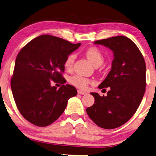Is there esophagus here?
I'll use <instances>...</instances> for the list:
<instances>
[{
  "mask_svg": "<svg viewBox=\"0 0 156 156\" xmlns=\"http://www.w3.org/2000/svg\"><path fill=\"white\" fill-rule=\"evenodd\" d=\"M77 92H78L79 94H80V95H86V92H84V91H83V90H79Z\"/></svg>",
  "mask_w": 156,
  "mask_h": 156,
  "instance_id": "1",
  "label": "esophagus"
}]
</instances>
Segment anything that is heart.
<instances>
[{"label":"heart","mask_w":156,"mask_h":156,"mask_svg":"<svg viewBox=\"0 0 156 156\" xmlns=\"http://www.w3.org/2000/svg\"><path fill=\"white\" fill-rule=\"evenodd\" d=\"M86 56L87 58L91 62L93 66H100L103 62L104 60V56L102 54V52L100 51L99 49L96 47H92L88 48V49L86 51ZM75 59V55L72 54H70L67 57L66 61H65L64 66L67 69H70L73 67L74 64V61ZM71 83L75 85L76 87L82 88L84 89L88 83H89L90 81L85 77L80 75H75L72 76L70 80Z\"/></svg>","instance_id":"heart-1"}]
</instances>
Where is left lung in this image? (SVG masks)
I'll list each match as a JSON object with an SVG mask.
<instances>
[{
  "mask_svg": "<svg viewBox=\"0 0 156 156\" xmlns=\"http://www.w3.org/2000/svg\"><path fill=\"white\" fill-rule=\"evenodd\" d=\"M109 48L113 52L111 70L98 86L109 87L107 95L94 97L93 106L86 112L100 128H118L130 119L140 106L145 92L146 63L136 45L125 36H116L93 42Z\"/></svg>",
  "mask_w": 156,
  "mask_h": 156,
  "instance_id": "1",
  "label": "left lung"
}]
</instances>
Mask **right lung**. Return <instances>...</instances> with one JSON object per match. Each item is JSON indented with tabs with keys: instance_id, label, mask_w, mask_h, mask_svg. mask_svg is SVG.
<instances>
[{
	"instance_id": "right-lung-1",
	"label": "right lung",
	"mask_w": 156,
	"mask_h": 156,
	"mask_svg": "<svg viewBox=\"0 0 156 156\" xmlns=\"http://www.w3.org/2000/svg\"><path fill=\"white\" fill-rule=\"evenodd\" d=\"M80 45L42 35L18 54L11 80L12 92L21 114L33 125L45 127L54 123L63 113L68 100L77 94L73 86L63 84L57 89L51 86V81L65 82L61 75L65 61Z\"/></svg>"
}]
</instances>
